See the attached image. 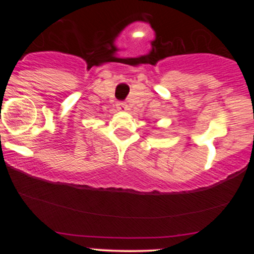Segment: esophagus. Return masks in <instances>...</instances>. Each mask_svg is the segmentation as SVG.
Segmentation results:
<instances>
[{
    "instance_id": "obj_1",
    "label": "esophagus",
    "mask_w": 254,
    "mask_h": 254,
    "mask_svg": "<svg viewBox=\"0 0 254 254\" xmlns=\"http://www.w3.org/2000/svg\"><path fill=\"white\" fill-rule=\"evenodd\" d=\"M117 109L119 111H125L127 109V105L124 101H119V103H117Z\"/></svg>"
}]
</instances>
